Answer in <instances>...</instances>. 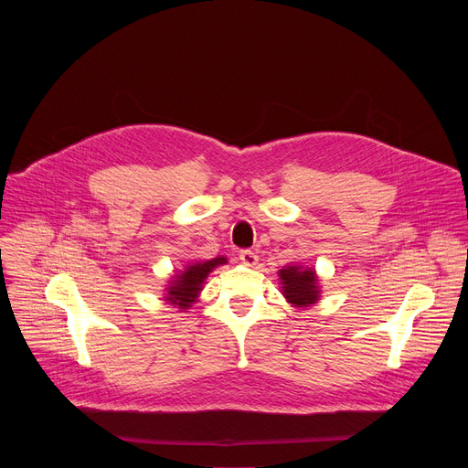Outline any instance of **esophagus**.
<instances>
[{"label":"esophagus","instance_id":"1","mask_svg":"<svg viewBox=\"0 0 468 468\" xmlns=\"http://www.w3.org/2000/svg\"><path fill=\"white\" fill-rule=\"evenodd\" d=\"M239 259H240L242 264H246V266H255L257 261H259V257H257L251 250H242V251L239 253Z\"/></svg>","mask_w":468,"mask_h":468}]
</instances>
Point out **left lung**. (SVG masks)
Here are the masks:
<instances>
[{
    "label": "left lung",
    "instance_id": "8db88e82",
    "mask_svg": "<svg viewBox=\"0 0 468 468\" xmlns=\"http://www.w3.org/2000/svg\"><path fill=\"white\" fill-rule=\"evenodd\" d=\"M282 294L292 307H311L320 300V280L314 269L303 264H287L278 272Z\"/></svg>",
    "mask_w": 468,
    "mask_h": 468
}]
</instances>
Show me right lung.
I'll list each match as a JSON object with an SVG mask.
<instances>
[{
	"instance_id": "right-lung-1",
	"label": "right lung",
	"mask_w": 468,
	"mask_h": 468,
	"mask_svg": "<svg viewBox=\"0 0 468 468\" xmlns=\"http://www.w3.org/2000/svg\"><path fill=\"white\" fill-rule=\"evenodd\" d=\"M228 264V257L218 255L209 261H192L177 271L165 285V302L177 307L179 311L190 309L204 291L206 280L218 266Z\"/></svg>"
}]
</instances>
